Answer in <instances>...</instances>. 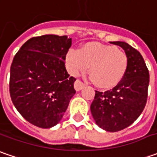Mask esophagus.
<instances>
[{
  "instance_id": "1",
  "label": "esophagus",
  "mask_w": 157,
  "mask_h": 157,
  "mask_svg": "<svg viewBox=\"0 0 157 157\" xmlns=\"http://www.w3.org/2000/svg\"><path fill=\"white\" fill-rule=\"evenodd\" d=\"M84 87H85V84L80 81L79 79H77L74 83V88L76 91H80Z\"/></svg>"
}]
</instances>
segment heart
<instances>
[{"instance_id":"1","label":"heart","mask_w":157,"mask_h":157,"mask_svg":"<svg viewBox=\"0 0 157 157\" xmlns=\"http://www.w3.org/2000/svg\"><path fill=\"white\" fill-rule=\"evenodd\" d=\"M65 63L71 75L77 76L90 65L91 79L102 88L117 86L123 79L128 67L126 53L117 47L91 42L80 50L70 49L65 56Z\"/></svg>"}]
</instances>
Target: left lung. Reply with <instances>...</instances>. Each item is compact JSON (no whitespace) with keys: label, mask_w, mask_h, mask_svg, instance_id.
<instances>
[{"label":"left lung","mask_w":157,"mask_h":157,"mask_svg":"<svg viewBox=\"0 0 157 157\" xmlns=\"http://www.w3.org/2000/svg\"><path fill=\"white\" fill-rule=\"evenodd\" d=\"M121 46L128 58L123 79L105 93L95 91L91 113L96 124L108 132L128 128L141 115L147 98L149 73L141 53L125 42H111Z\"/></svg>","instance_id":"1"}]
</instances>
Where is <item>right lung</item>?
<instances>
[{"mask_svg":"<svg viewBox=\"0 0 157 157\" xmlns=\"http://www.w3.org/2000/svg\"><path fill=\"white\" fill-rule=\"evenodd\" d=\"M71 45L67 36H36L28 40L13 59L11 100L21 116L38 128L56 126L76 93V78L70 77L64 65Z\"/></svg>","mask_w":157,"mask_h":157,"instance_id":"right-lung-1","label":"right lung"}]
</instances>
